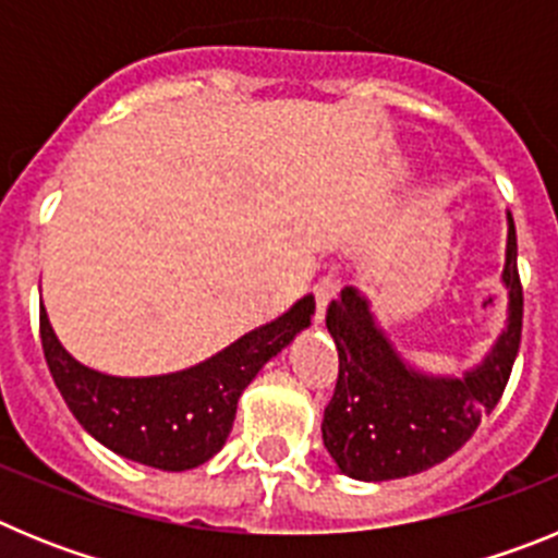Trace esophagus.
I'll return each instance as SVG.
<instances>
[{"instance_id":"esophagus-1","label":"esophagus","mask_w":558,"mask_h":558,"mask_svg":"<svg viewBox=\"0 0 558 558\" xmlns=\"http://www.w3.org/2000/svg\"><path fill=\"white\" fill-rule=\"evenodd\" d=\"M338 276L335 274H324L318 282H315L313 293H315V322H322L324 313H327L329 302L335 299V293H338Z\"/></svg>"}]
</instances>
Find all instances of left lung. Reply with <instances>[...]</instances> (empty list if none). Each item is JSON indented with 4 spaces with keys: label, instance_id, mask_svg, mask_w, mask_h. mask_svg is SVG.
I'll use <instances>...</instances> for the list:
<instances>
[{
    "label": "left lung",
    "instance_id": "obj_1",
    "mask_svg": "<svg viewBox=\"0 0 558 558\" xmlns=\"http://www.w3.org/2000/svg\"><path fill=\"white\" fill-rule=\"evenodd\" d=\"M502 284L509 322L481 366L463 377L416 372L399 357L360 290L343 288L327 307L338 347V383L324 411V447L354 481H393L425 472L461 450L481 418L495 411L520 352L522 284L511 211Z\"/></svg>",
    "mask_w": 558,
    "mask_h": 558
}]
</instances>
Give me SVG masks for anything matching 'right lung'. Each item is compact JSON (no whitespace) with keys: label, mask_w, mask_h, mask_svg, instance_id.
Returning a JSON list of instances; mask_svg holds the SVG:
<instances>
[{"label":"right lung","mask_w":558,"mask_h":558,"mask_svg":"<svg viewBox=\"0 0 558 558\" xmlns=\"http://www.w3.org/2000/svg\"><path fill=\"white\" fill-rule=\"evenodd\" d=\"M315 299L304 295L276 322L251 329L198 366L159 377H111L77 363L41 307L44 357L83 430L128 461L184 472L209 461L229 438L236 399L270 357L310 327Z\"/></svg>","instance_id":"obj_1"}]
</instances>
